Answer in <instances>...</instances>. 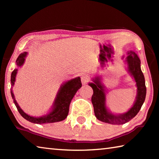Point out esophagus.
Segmentation results:
<instances>
[{"mask_svg": "<svg viewBox=\"0 0 159 159\" xmlns=\"http://www.w3.org/2000/svg\"><path fill=\"white\" fill-rule=\"evenodd\" d=\"M90 76L88 74H83L81 76V81L83 83V84H85L88 82L90 81Z\"/></svg>", "mask_w": 159, "mask_h": 159, "instance_id": "34e87169", "label": "esophagus"}]
</instances>
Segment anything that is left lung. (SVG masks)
<instances>
[{"mask_svg":"<svg viewBox=\"0 0 159 159\" xmlns=\"http://www.w3.org/2000/svg\"><path fill=\"white\" fill-rule=\"evenodd\" d=\"M126 58V63L128 64V71L133 76L136 82L138 88V95L133 106L124 114L115 115L109 111L106 107V95L104 85L102 84L100 78L97 76L93 79V83H89L93 90L92 96L94 112L96 118L100 121L110 123L114 125H121L127 123L138 114L146 98L147 88L145 85L144 74L142 73L140 66V60L133 51L128 52Z\"/></svg>","mask_w":159,"mask_h":159,"instance_id":"obj_1","label":"left lung"}]
</instances>
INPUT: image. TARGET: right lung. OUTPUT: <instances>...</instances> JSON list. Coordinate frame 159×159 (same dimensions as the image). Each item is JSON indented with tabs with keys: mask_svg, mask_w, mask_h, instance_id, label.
<instances>
[{
	"mask_svg": "<svg viewBox=\"0 0 159 159\" xmlns=\"http://www.w3.org/2000/svg\"><path fill=\"white\" fill-rule=\"evenodd\" d=\"M27 55V52H24L21 53L19 55L18 58L16 60L17 66H21L23 65L25 61V57ZM17 73V69H15L12 72L11 74V82L12 86L14 85L15 82V77ZM81 81H80V78L77 77L74 79L68 80L66 83H64L63 85H61L60 90L56 97L55 102L53 104V107L52 111L47 115L43 116L41 117H33L31 116L26 113L23 111L20 106L18 105L17 101L15 99V95L12 93L11 89V95L14 101L16 107L18 110V111L21 114V116L26 120H29L31 123H37V124H43V123H50L59 122L61 120H63L66 118L67 115L69 114V105L71 103V99H73L75 94L76 93L78 90L81 87Z\"/></svg>",
	"mask_w": 159,
	"mask_h": 159,
	"instance_id": "right-lung-1",
	"label": "right lung"
}]
</instances>
